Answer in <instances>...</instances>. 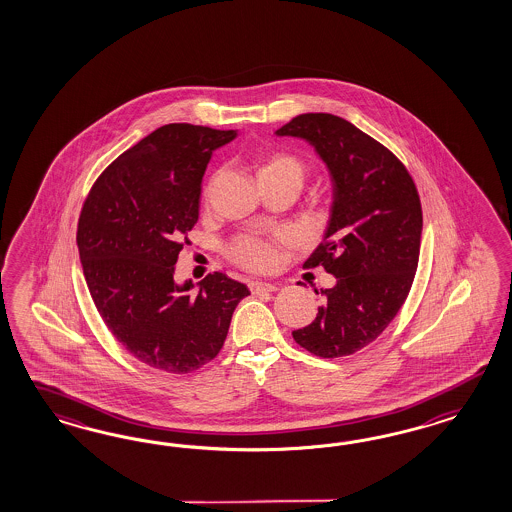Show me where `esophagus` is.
<instances>
[{
  "mask_svg": "<svg viewBox=\"0 0 512 512\" xmlns=\"http://www.w3.org/2000/svg\"><path fill=\"white\" fill-rule=\"evenodd\" d=\"M249 289L253 295H261V293H274L278 291L276 283H266V281H251Z\"/></svg>",
  "mask_w": 512,
  "mask_h": 512,
  "instance_id": "34e87169",
  "label": "esophagus"
}]
</instances>
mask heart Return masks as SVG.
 <instances>
[{
    "label": "heart",
    "mask_w": 512,
    "mask_h": 512,
    "mask_svg": "<svg viewBox=\"0 0 512 512\" xmlns=\"http://www.w3.org/2000/svg\"><path fill=\"white\" fill-rule=\"evenodd\" d=\"M306 165L300 157L293 154L264 155L259 165V178L261 180H296L304 182ZM236 263L248 268H266L274 261V248L259 236H242L238 238L231 248Z\"/></svg>",
    "instance_id": "1"
}]
</instances>
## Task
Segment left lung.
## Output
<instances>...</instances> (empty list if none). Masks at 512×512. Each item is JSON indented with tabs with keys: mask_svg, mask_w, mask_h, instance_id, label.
Returning <instances> with one entry per match:
<instances>
[{
	"mask_svg": "<svg viewBox=\"0 0 512 512\" xmlns=\"http://www.w3.org/2000/svg\"><path fill=\"white\" fill-rule=\"evenodd\" d=\"M276 135L306 140L332 182L323 242L304 264H321L336 285L315 289L323 295L319 313L293 338L317 357L353 355L387 328L409 295L422 233L417 187L396 155L340 116L306 112Z\"/></svg>",
	"mask_w": 512,
	"mask_h": 512,
	"instance_id": "8db88e82",
	"label": "left lung"
}]
</instances>
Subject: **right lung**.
Listing matches in <instances>:
<instances>
[{"mask_svg": "<svg viewBox=\"0 0 512 512\" xmlns=\"http://www.w3.org/2000/svg\"><path fill=\"white\" fill-rule=\"evenodd\" d=\"M236 131L169 124L120 155L93 184L77 244L93 304L140 362L191 373L216 358L249 289L216 272L174 279L187 231L199 219L202 176Z\"/></svg>", "mask_w": 512, "mask_h": 512, "instance_id": "obj_1", "label": "right lung"}]
</instances>
